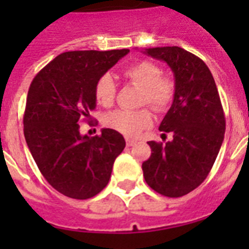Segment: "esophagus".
Returning a JSON list of instances; mask_svg holds the SVG:
<instances>
[{
    "label": "esophagus",
    "instance_id": "34e87169",
    "mask_svg": "<svg viewBox=\"0 0 249 249\" xmlns=\"http://www.w3.org/2000/svg\"><path fill=\"white\" fill-rule=\"evenodd\" d=\"M126 145L128 146H133V145H136V142H137V141L136 140H132V139H126Z\"/></svg>",
    "mask_w": 249,
    "mask_h": 249
}]
</instances>
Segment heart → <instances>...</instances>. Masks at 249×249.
Segmentation results:
<instances>
[{
	"mask_svg": "<svg viewBox=\"0 0 249 249\" xmlns=\"http://www.w3.org/2000/svg\"><path fill=\"white\" fill-rule=\"evenodd\" d=\"M125 78L141 87L140 105H151L157 112H164L175 96V84L161 76L160 68L151 61H139L125 68ZM116 97V84L109 74H103L94 85V98L98 105L110 107ZM152 123V114L146 108L139 110L117 109L104 117V124L125 136H137Z\"/></svg>",
	"mask_w": 249,
	"mask_h": 249,
	"instance_id": "1",
	"label": "heart"
}]
</instances>
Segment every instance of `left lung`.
<instances>
[{
    "label": "left lung",
    "instance_id": "1",
    "mask_svg": "<svg viewBox=\"0 0 249 249\" xmlns=\"http://www.w3.org/2000/svg\"><path fill=\"white\" fill-rule=\"evenodd\" d=\"M144 53L167 62L175 77L173 103L159 128L173 139L148 142L152 155L142 162L144 178L160 195L180 197L208 176L224 140V112L203 60L178 46L149 48Z\"/></svg>",
    "mask_w": 249,
    "mask_h": 249
}]
</instances>
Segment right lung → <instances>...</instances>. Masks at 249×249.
I'll return each mask as SVG.
<instances>
[{"mask_svg": "<svg viewBox=\"0 0 249 249\" xmlns=\"http://www.w3.org/2000/svg\"><path fill=\"white\" fill-rule=\"evenodd\" d=\"M129 53L120 51L65 52L41 69L30 84L24 135L37 167L56 191L85 200L107 187L116 157L125 148L117 130L82 136L78 121L96 108L94 85Z\"/></svg>", "mask_w": 249, "mask_h": 249, "instance_id": "add662e5", "label": "right lung"}]
</instances>
